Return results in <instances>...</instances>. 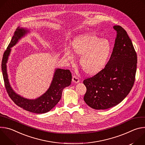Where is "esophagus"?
Wrapping results in <instances>:
<instances>
[{
    "label": "esophagus",
    "instance_id": "34e87169",
    "mask_svg": "<svg viewBox=\"0 0 145 145\" xmlns=\"http://www.w3.org/2000/svg\"><path fill=\"white\" fill-rule=\"evenodd\" d=\"M72 80H73V81L74 82H75V83H77V82H78L80 81L79 78H78L77 76H76V75H74V76H73V77H72Z\"/></svg>",
    "mask_w": 145,
    "mask_h": 145
}]
</instances>
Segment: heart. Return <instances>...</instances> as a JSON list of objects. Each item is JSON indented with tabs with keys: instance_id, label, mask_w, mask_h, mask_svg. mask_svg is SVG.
<instances>
[{
	"instance_id": "1",
	"label": "heart",
	"mask_w": 145,
	"mask_h": 145,
	"mask_svg": "<svg viewBox=\"0 0 145 145\" xmlns=\"http://www.w3.org/2000/svg\"><path fill=\"white\" fill-rule=\"evenodd\" d=\"M74 53L80 56V65L88 75L93 76L104 69L108 60L111 46L109 41L93 34H86L76 37L72 41ZM65 56L73 61L74 54L71 49H65Z\"/></svg>"
}]
</instances>
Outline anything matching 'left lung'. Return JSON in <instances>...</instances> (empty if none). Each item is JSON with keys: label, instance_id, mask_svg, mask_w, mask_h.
I'll return each instance as SVG.
<instances>
[{"label": "left lung", "instance_id": "8db88e82", "mask_svg": "<svg viewBox=\"0 0 145 145\" xmlns=\"http://www.w3.org/2000/svg\"><path fill=\"white\" fill-rule=\"evenodd\" d=\"M117 35L111 57L103 70L87 78L84 96L86 104L96 110H106L120 103L131 90L135 79L137 55L126 31L114 26Z\"/></svg>", "mask_w": 145, "mask_h": 145}]
</instances>
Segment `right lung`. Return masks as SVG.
<instances>
[{"mask_svg":"<svg viewBox=\"0 0 145 145\" xmlns=\"http://www.w3.org/2000/svg\"><path fill=\"white\" fill-rule=\"evenodd\" d=\"M26 32L27 31L24 29L18 27L7 49L4 52L2 61V70L5 86L8 96L18 106L31 112L36 114L46 113L51 110L58 103L64 88L71 85L72 73L68 69H57L49 89L43 95L37 99L29 100L15 93L8 81L6 63L10 53V48L16 44L18 39L23 37Z\"/></svg>","mask_w":145,"mask_h":145,"instance_id":"1","label":"right lung"}]
</instances>
